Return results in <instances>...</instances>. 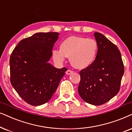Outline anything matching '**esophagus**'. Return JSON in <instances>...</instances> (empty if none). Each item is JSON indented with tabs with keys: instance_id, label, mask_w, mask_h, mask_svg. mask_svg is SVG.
I'll return each instance as SVG.
<instances>
[{
	"instance_id": "34e87169",
	"label": "esophagus",
	"mask_w": 132,
	"mask_h": 132,
	"mask_svg": "<svg viewBox=\"0 0 132 132\" xmlns=\"http://www.w3.org/2000/svg\"><path fill=\"white\" fill-rule=\"evenodd\" d=\"M73 73V71H71V70H68V71L66 72V74H67V75H71V73Z\"/></svg>"
}]
</instances>
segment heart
Wrapping results in <instances>:
<instances>
[{
    "label": "heart",
    "instance_id": "heart-1",
    "mask_svg": "<svg viewBox=\"0 0 132 132\" xmlns=\"http://www.w3.org/2000/svg\"><path fill=\"white\" fill-rule=\"evenodd\" d=\"M98 51L97 43L92 38L70 36L60 45V50L52 51V58L57 64H62L66 57L76 69H83L94 63Z\"/></svg>",
    "mask_w": 132,
    "mask_h": 132
}]
</instances>
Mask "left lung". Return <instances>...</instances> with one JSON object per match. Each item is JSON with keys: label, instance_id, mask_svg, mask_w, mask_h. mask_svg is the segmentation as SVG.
Segmentation results:
<instances>
[{"label": "left lung", "instance_id": "obj_1", "mask_svg": "<svg viewBox=\"0 0 132 132\" xmlns=\"http://www.w3.org/2000/svg\"><path fill=\"white\" fill-rule=\"evenodd\" d=\"M94 37L97 54L94 63L80 71L78 90L84 101L100 106L118 93L124 68L117 46L101 33L95 32Z\"/></svg>", "mask_w": 132, "mask_h": 132}]
</instances>
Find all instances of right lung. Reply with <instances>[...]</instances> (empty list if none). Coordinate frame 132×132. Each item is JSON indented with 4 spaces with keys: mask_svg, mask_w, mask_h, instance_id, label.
I'll return each instance as SVG.
<instances>
[{
    "mask_svg": "<svg viewBox=\"0 0 132 132\" xmlns=\"http://www.w3.org/2000/svg\"><path fill=\"white\" fill-rule=\"evenodd\" d=\"M58 32H37L21 40L10 59L11 83L19 96L32 106L47 103L67 71L49 63Z\"/></svg>",
    "mask_w": 132,
    "mask_h": 132,
    "instance_id": "right-lung-1",
    "label": "right lung"
}]
</instances>
